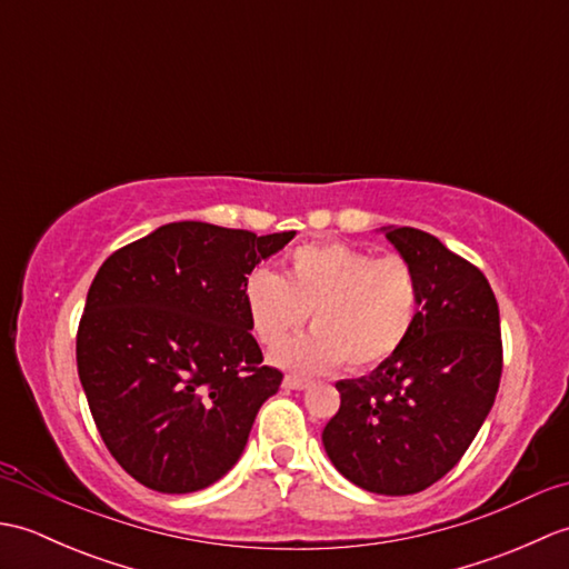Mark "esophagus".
Returning <instances> with one entry per match:
<instances>
[{"instance_id":"34e87169","label":"esophagus","mask_w":569,"mask_h":569,"mask_svg":"<svg viewBox=\"0 0 569 569\" xmlns=\"http://www.w3.org/2000/svg\"><path fill=\"white\" fill-rule=\"evenodd\" d=\"M308 386H310V381L298 379V377H286L283 379V389H291V391H306Z\"/></svg>"}]
</instances>
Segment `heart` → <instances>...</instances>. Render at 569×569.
Instances as JSON below:
<instances>
[{
	"label": "heart",
	"instance_id": "heart-1",
	"mask_svg": "<svg viewBox=\"0 0 569 569\" xmlns=\"http://www.w3.org/2000/svg\"><path fill=\"white\" fill-rule=\"evenodd\" d=\"M251 332L276 349L308 320L312 332L278 349L276 361L300 373H325L347 361L369 369L396 355L420 310L418 276L401 257L325 241L298 247L283 276L253 271L241 291Z\"/></svg>",
	"mask_w": 569,
	"mask_h": 569
}]
</instances>
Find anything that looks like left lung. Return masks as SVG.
<instances>
[{
  "label": "left lung",
  "mask_w": 569,
  "mask_h": 569,
  "mask_svg": "<svg viewBox=\"0 0 569 569\" xmlns=\"http://www.w3.org/2000/svg\"><path fill=\"white\" fill-rule=\"evenodd\" d=\"M418 276L420 310L396 355L337 381L322 430L330 462L359 489L406 497L450 471L487 420L501 379V322L477 266L413 227H381Z\"/></svg>",
  "instance_id": "obj_1"
}]
</instances>
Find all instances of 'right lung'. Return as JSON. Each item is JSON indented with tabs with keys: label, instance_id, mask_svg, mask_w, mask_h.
<instances>
[{
	"label": "right lung",
	"instance_id": "1",
	"mask_svg": "<svg viewBox=\"0 0 569 569\" xmlns=\"http://www.w3.org/2000/svg\"><path fill=\"white\" fill-rule=\"evenodd\" d=\"M293 237L186 220L100 266L78 328V373L107 450L139 485L200 491L244 452L283 373L261 365L241 291Z\"/></svg>",
	"mask_w": 569,
	"mask_h": 569
}]
</instances>
